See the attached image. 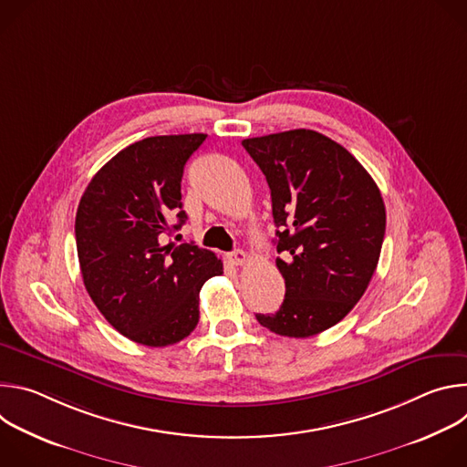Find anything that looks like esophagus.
Returning <instances> with one entry per match:
<instances>
[{
	"instance_id": "1",
	"label": "esophagus",
	"mask_w": 467,
	"mask_h": 467,
	"mask_svg": "<svg viewBox=\"0 0 467 467\" xmlns=\"http://www.w3.org/2000/svg\"><path fill=\"white\" fill-rule=\"evenodd\" d=\"M229 260L233 262V264H236V265H244L249 258H247V254L244 253V251H240V249H236V251H233L231 254H229Z\"/></svg>"
}]
</instances>
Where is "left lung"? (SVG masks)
Segmentation results:
<instances>
[{"label":"left lung","instance_id":"8db88e82","mask_svg":"<svg viewBox=\"0 0 467 467\" xmlns=\"http://www.w3.org/2000/svg\"><path fill=\"white\" fill-rule=\"evenodd\" d=\"M272 190L277 268L286 294L262 327L308 338L364 296L380 256L386 209L379 186L340 144L310 129L242 140Z\"/></svg>","mask_w":467,"mask_h":467}]
</instances>
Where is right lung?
Listing matches in <instances>:
<instances>
[{
    "mask_svg": "<svg viewBox=\"0 0 467 467\" xmlns=\"http://www.w3.org/2000/svg\"><path fill=\"white\" fill-rule=\"evenodd\" d=\"M205 139L193 132L127 146L92 177L78 207L85 288L118 332L148 348L186 338L199 321V290L223 274L213 251L162 242L186 222L181 179Z\"/></svg>",
    "mask_w": 467,
    "mask_h": 467,
    "instance_id": "add662e5",
    "label": "right lung"
}]
</instances>
